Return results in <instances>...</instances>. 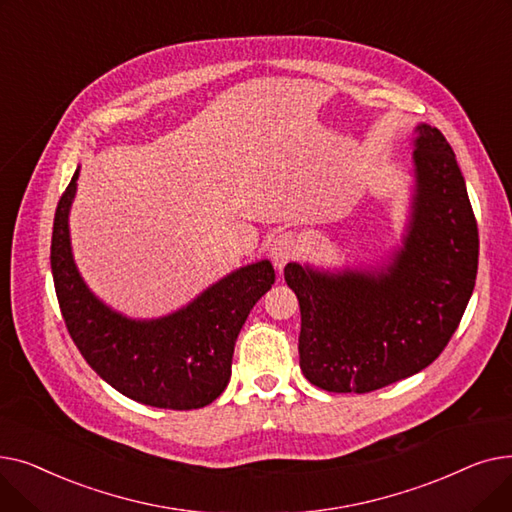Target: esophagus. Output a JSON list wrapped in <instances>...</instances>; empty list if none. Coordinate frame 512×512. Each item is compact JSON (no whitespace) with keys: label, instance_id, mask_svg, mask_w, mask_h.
<instances>
[{"label":"esophagus","instance_id":"obj_1","mask_svg":"<svg viewBox=\"0 0 512 512\" xmlns=\"http://www.w3.org/2000/svg\"><path fill=\"white\" fill-rule=\"evenodd\" d=\"M301 236L294 232H282L278 234L272 245H270V257L278 270H284V265L290 263L292 259H297L301 253Z\"/></svg>","mask_w":512,"mask_h":512}]
</instances>
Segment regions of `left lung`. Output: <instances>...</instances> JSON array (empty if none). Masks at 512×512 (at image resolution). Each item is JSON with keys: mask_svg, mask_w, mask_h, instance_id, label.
Returning <instances> with one entry per match:
<instances>
[{"mask_svg": "<svg viewBox=\"0 0 512 512\" xmlns=\"http://www.w3.org/2000/svg\"><path fill=\"white\" fill-rule=\"evenodd\" d=\"M413 159L409 234L384 270L284 267L301 305V369L321 390L365 394L419 373L440 357L471 299L479 234L454 151L421 124Z\"/></svg>", "mask_w": 512, "mask_h": 512, "instance_id": "8db88e82", "label": "left lung"}]
</instances>
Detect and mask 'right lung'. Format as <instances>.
Returning a JSON list of instances; mask_svg holds the SVG:
<instances>
[{
    "instance_id": "add662e5",
    "label": "right lung",
    "mask_w": 512,
    "mask_h": 512,
    "mask_svg": "<svg viewBox=\"0 0 512 512\" xmlns=\"http://www.w3.org/2000/svg\"><path fill=\"white\" fill-rule=\"evenodd\" d=\"M76 178L78 170L53 218L51 274L68 334L80 355L99 378L143 405L174 411L209 405L228 386L242 324L276 280L272 263L240 267L168 317H122L93 297L72 259L68 211Z\"/></svg>"
}]
</instances>
